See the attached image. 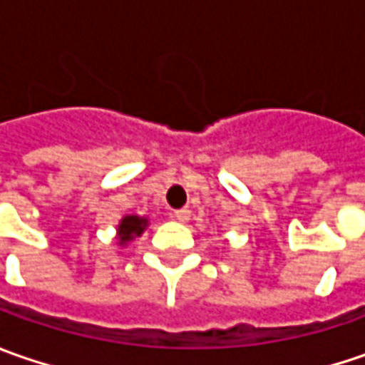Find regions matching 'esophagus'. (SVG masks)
Instances as JSON below:
<instances>
[{"instance_id": "1", "label": "esophagus", "mask_w": 365, "mask_h": 365, "mask_svg": "<svg viewBox=\"0 0 365 365\" xmlns=\"http://www.w3.org/2000/svg\"><path fill=\"white\" fill-rule=\"evenodd\" d=\"M173 217H175L176 221H182V223H185V221H189L190 219V211L189 209H176L175 213H173Z\"/></svg>"}]
</instances>
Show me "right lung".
<instances>
[{
  "label": "right lung",
  "instance_id": "obj_1",
  "mask_svg": "<svg viewBox=\"0 0 365 365\" xmlns=\"http://www.w3.org/2000/svg\"><path fill=\"white\" fill-rule=\"evenodd\" d=\"M146 223V219H140L135 217V215L123 217V221H121L120 225V244H125L128 240H132L133 235H140V233L144 232Z\"/></svg>",
  "mask_w": 365,
  "mask_h": 365
}]
</instances>
